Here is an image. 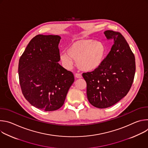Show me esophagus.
<instances>
[{"instance_id":"obj_1","label":"esophagus","mask_w":148,"mask_h":148,"mask_svg":"<svg viewBox=\"0 0 148 148\" xmlns=\"http://www.w3.org/2000/svg\"><path fill=\"white\" fill-rule=\"evenodd\" d=\"M75 77L76 78H82V75L80 74H78V73H76L75 74Z\"/></svg>"}]
</instances>
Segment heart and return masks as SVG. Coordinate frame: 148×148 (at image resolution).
I'll use <instances>...</instances> for the list:
<instances>
[{"mask_svg": "<svg viewBox=\"0 0 148 148\" xmlns=\"http://www.w3.org/2000/svg\"><path fill=\"white\" fill-rule=\"evenodd\" d=\"M107 51L106 46L101 41L78 38L71 44L67 53L60 54V59L68 68L71 67L73 60L76 61L77 66L79 70L90 72L100 67Z\"/></svg>", "mask_w": 148, "mask_h": 148, "instance_id": "heart-1", "label": "heart"}]
</instances>
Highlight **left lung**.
Masks as SVG:
<instances>
[{"mask_svg":"<svg viewBox=\"0 0 148 148\" xmlns=\"http://www.w3.org/2000/svg\"><path fill=\"white\" fill-rule=\"evenodd\" d=\"M104 34L114 42L111 51L99 68L82 74L88 101L98 108L111 107L126 95L136 69L134 54L124 37L112 30Z\"/></svg>","mask_w":148,"mask_h":148,"instance_id":"1","label":"left lung"}]
</instances>
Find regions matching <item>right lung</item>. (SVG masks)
<instances>
[{"instance_id": "1", "label": "right lung", "mask_w": 148, "mask_h": 148, "mask_svg": "<svg viewBox=\"0 0 148 148\" xmlns=\"http://www.w3.org/2000/svg\"><path fill=\"white\" fill-rule=\"evenodd\" d=\"M57 35L38 34L33 37L18 62V77L25 98L36 108L53 111L64 104L74 81L72 72L58 63Z\"/></svg>"}]
</instances>
